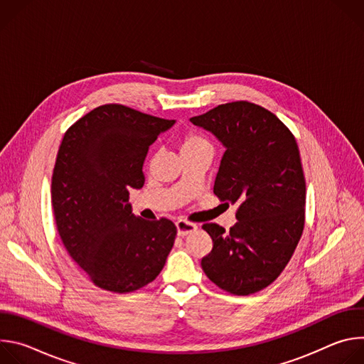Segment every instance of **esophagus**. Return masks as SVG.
Instances as JSON below:
<instances>
[{
  "mask_svg": "<svg viewBox=\"0 0 364 364\" xmlns=\"http://www.w3.org/2000/svg\"><path fill=\"white\" fill-rule=\"evenodd\" d=\"M176 226H177V233L178 236H187L188 233L194 232L197 229V225L196 223H191L188 220H184V219H180L176 222Z\"/></svg>",
  "mask_w": 364,
  "mask_h": 364,
  "instance_id": "obj_1",
  "label": "esophagus"
}]
</instances>
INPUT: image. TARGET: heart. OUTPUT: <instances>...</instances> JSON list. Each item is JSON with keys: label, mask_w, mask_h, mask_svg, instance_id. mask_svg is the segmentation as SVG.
Returning a JSON list of instances; mask_svg holds the SVG:
<instances>
[{"label": "heart", "mask_w": 364, "mask_h": 364, "mask_svg": "<svg viewBox=\"0 0 364 364\" xmlns=\"http://www.w3.org/2000/svg\"><path fill=\"white\" fill-rule=\"evenodd\" d=\"M210 145L209 139L205 136H203L201 134L197 132H188L184 135L183 141H181V151H187V149H194V148H200V146H205Z\"/></svg>", "instance_id": "heart-1"}]
</instances>
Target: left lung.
I'll use <instances>...</instances> for the list:
<instances>
[{"mask_svg": "<svg viewBox=\"0 0 364 364\" xmlns=\"http://www.w3.org/2000/svg\"><path fill=\"white\" fill-rule=\"evenodd\" d=\"M190 121L226 146L213 193L237 204L229 232L216 223L201 226L213 240L201 268L229 294H255L281 275L304 230L305 177L296 139L277 115L247 100Z\"/></svg>", "mask_w": 364, "mask_h": 364, "instance_id": "obj_1", "label": "left lung"}]
</instances>
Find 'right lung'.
<instances>
[{
    "mask_svg": "<svg viewBox=\"0 0 364 364\" xmlns=\"http://www.w3.org/2000/svg\"><path fill=\"white\" fill-rule=\"evenodd\" d=\"M173 124L107 103L65 132L51 177V205L68 253L102 289L134 292L166 265L176 225L134 216L128 200L131 188L144 186L149 145Z\"/></svg>",
    "mask_w": 364,
    "mask_h": 364,
    "instance_id": "1",
    "label": "right lung"
}]
</instances>
